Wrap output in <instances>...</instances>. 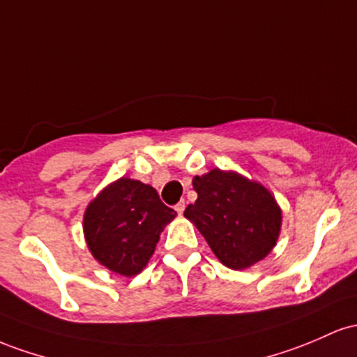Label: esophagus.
Segmentation results:
<instances>
[{"mask_svg":"<svg viewBox=\"0 0 357 357\" xmlns=\"http://www.w3.org/2000/svg\"><path fill=\"white\" fill-rule=\"evenodd\" d=\"M175 211L178 212V215H182L183 211H185V202H183V200H180L177 206H175Z\"/></svg>","mask_w":357,"mask_h":357,"instance_id":"esophagus-1","label":"esophagus"}]
</instances>
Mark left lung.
<instances>
[{
  "label": "left lung",
  "mask_w": 357,
  "mask_h": 357,
  "mask_svg": "<svg viewBox=\"0 0 357 357\" xmlns=\"http://www.w3.org/2000/svg\"><path fill=\"white\" fill-rule=\"evenodd\" d=\"M195 204L185 215L212 253L231 270H246L273 251L282 231V209L263 183L234 170L212 168L192 180Z\"/></svg>",
  "instance_id": "1"
}]
</instances>
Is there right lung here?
<instances>
[{
	"instance_id": "obj_1",
	"label": "right lung",
	"mask_w": 357,
	"mask_h": 357,
	"mask_svg": "<svg viewBox=\"0 0 357 357\" xmlns=\"http://www.w3.org/2000/svg\"><path fill=\"white\" fill-rule=\"evenodd\" d=\"M175 215L153 187L121 177L87 204L84 238L99 265L131 278L148 265L160 234Z\"/></svg>"
}]
</instances>
